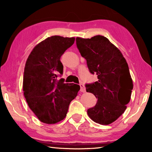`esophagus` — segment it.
I'll use <instances>...</instances> for the list:
<instances>
[{"label": "esophagus", "mask_w": 152, "mask_h": 152, "mask_svg": "<svg viewBox=\"0 0 152 152\" xmlns=\"http://www.w3.org/2000/svg\"><path fill=\"white\" fill-rule=\"evenodd\" d=\"M80 91L82 92H86V88L83 84H80Z\"/></svg>", "instance_id": "1"}]
</instances>
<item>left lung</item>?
<instances>
[{
    "instance_id": "left-lung-1",
    "label": "left lung",
    "mask_w": 152,
    "mask_h": 152,
    "mask_svg": "<svg viewBox=\"0 0 152 152\" xmlns=\"http://www.w3.org/2000/svg\"><path fill=\"white\" fill-rule=\"evenodd\" d=\"M76 45L90 72L98 78V81L86 85V92L97 98L96 105L87 113L95 123L109 125L125 112L131 99L133 84L127 61L104 36L76 37Z\"/></svg>"
}]
</instances>
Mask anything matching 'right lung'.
I'll return each mask as SVG.
<instances>
[{
	"label": "right lung",
	"instance_id": "1",
	"mask_svg": "<svg viewBox=\"0 0 152 152\" xmlns=\"http://www.w3.org/2000/svg\"><path fill=\"white\" fill-rule=\"evenodd\" d=\"M75 37L54 35L36 45L24 69V96L28 106L40 121L55 124L66 117L70 102L80 91L79 85L57 80L62 74L60 58L74 44Z\"/></svg>",
	"mask_w": 152,
	"mask_h": 152
}]
</instances>
